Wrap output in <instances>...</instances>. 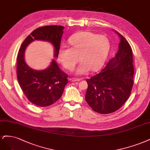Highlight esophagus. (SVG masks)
Listing matches in <instances>:
<instances>
[{
  "label": "esophagus",
  "mask_w": 150,
  "mask_h": 150,
  "mask_svg": "<svg viewBox=\"0 0 150 150\" xmlns=\"http://www.w3.org/2000/svg\"><path fill=\"white\" fill-rule=\"evenodd\" d=\"M70 80L71 81H79L80 80V79H74V78H71L70 79Z\"/></svg>",
  "instance_id": "1"
}]
</instances>
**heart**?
<instances>
[{"label": "heart", "mask_w": 150, "mask_h": 150, "mask_svg": "<svg viewBox=\"0 0 150 150\" xmlns=\"http://www.w3.org/2000/svg\"><path fill=\"white\" fill-rule=\"evenodd\" d=\"M70 48L62 46L59 57L62 65L69 70L73 69L79 60L80 65L75 70L78 75H83L97 70L107 57L110 50L108 38L102 35L90 32H79L72 35L69 40Z\"/></svg>", "instance_id": "obj_1"}]
</instances>
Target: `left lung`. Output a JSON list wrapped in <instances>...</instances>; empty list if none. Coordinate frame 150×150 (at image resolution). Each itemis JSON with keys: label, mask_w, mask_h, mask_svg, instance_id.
I'll return each instance as SVG.
<instances>
[{"label": "left lung", "mask_w": 150, "mask_h": 150, "mask_svg": "<svg viewBox=\"0 0 150 150\" xmlns=\"http://www.w3.org/2000/svg\"><path fill=\"white\" fill-rule=\"evenodd\" d=\"M115 32L120 37L117 54L98 74L86 80L85 100L93 111L100 114L113 113L122 107L133 86L132 47L123 36Z\"/></svg>", "instance_id": "8db88e82"}]
</instances>
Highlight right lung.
I'll use <instances>...</instances> for the list:
<instances>
[{
  "label": "right lung",
  "mask_w": 150,
  "mask_h": 150,
  "mask_svg": "<svg viewBox=\"0 0 150 150\" xmlns=\"http://www.w3.org/2000/svg\"><path fill=\"white\" fill-rule=\"evenodd\" d=\"M64 28V27L60 25L37 28L24 40L18 53L17 76L18 83L28 100L38 107H48L60 99L68 83V75L60 69L54 59L45 70L31 69L24 59L25 49L35 40L49 42L54 47V57L57 58Z\"/></svg>",
  "instance_id": "obj_1"
}]
</instances>
